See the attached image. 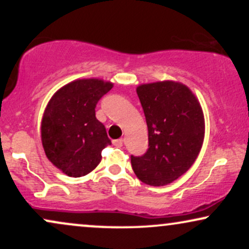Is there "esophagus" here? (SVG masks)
I'll list each match as a JSON object with an SVG mask.
<instances>
[{"label":"esophagus","instance_id":"34e87169","mask_svg":"<svg viewBox=\"0 0 249 249\" xmlns=\"http://www.w3.org/2000/svg\"><path fill=\"white\" fill-rule=\"evenodd\" d=\"M123 142H124V141H123L122 138L115 139V141H112V144L115 145V146H117V147H121L122 145H123Z\"/></svg>","mask_w":249,"mask_h":249}]
</instances>
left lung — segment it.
Instances as JSON below:
<instances>
[{"instance_id": "1", "label": "left lung", "mask_w": 249, "mask_h": 249, "mask_svg": "<svg viewBox=\"0 0 249 249\" xmlns=\"http://www.w3.org/2000/svg\"><path fill=\"white\" fill-rule=\"evenodd\" d=\"M148 130V148L131 156L136 176L151 186H164L193 165L202 146L205 122L192 91L176 82L137 88Z\"/></svg>"}]
</instances>
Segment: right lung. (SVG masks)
<instances>
[{"instance_id":"1","label":"right lung","mask_w":249,"mask_h":249,"mask_svg":"<svg viewBox=\"0 0 249 249\" xmlns=\"http://www.w3.org/2000/svg\"><path fill=\"white\" fill-rule=\"evenodd\" d=\"M112 87L101 79H78L59 89L45 108L43 148L48 159L69 177L78 178L95 170L103 148L111 145L95 108Z\"/></svg>"}]
</instances>
